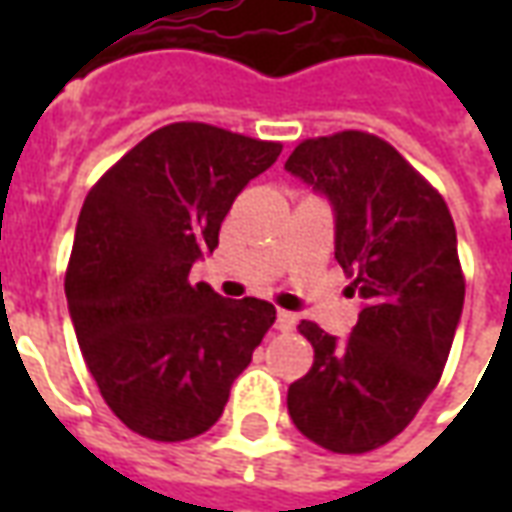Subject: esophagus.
Instances as JSON below:
<instances>
[{
	"label": "esophagus",
	"mask_w": 512,
	"mask_h": 512,
	"mask_svg": "<svg viewBox=\"0 0 512 512\" xmlns=\"http://www.w3.org/2000/svg\"><path fill=\"white\" fill-rule=\"evenodd\" d=\"M293 326H296V315L288 310H279L277 312V329L279 332H293Z\"/></svg>",
	"instance_id": "esophagus-1"
}]
</instances>
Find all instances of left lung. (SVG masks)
Instances as JSON below:
<instances>
[{"mask_svg": "<svg viewBox=\"0 0 512 512\" xmlns=\"http://www.w3.org/2000/svg\"><path fill=\"white\" fill-rule=\"evenodd\" d=\"M285 169L332 200L334 257L365 299L343 343L299 323L315 362L290 384V419L323 450L362 455L403 433L444 373L466 290L455 224L439 191L367 131L304 139Z\"/></svg>", "mask_w": 512, "mask_h": 512, "instance_id": "obj_1", "label": "left lung"}]
</instances>
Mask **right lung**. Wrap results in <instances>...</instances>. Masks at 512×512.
Wrapping results in <instances>:
<instances>
[{"label":"right lung","instance_id":"obj_1","mask_svg":"<svg viewBox=\"0 0 512 512\" xmlns=\"http://www.w3.org/2000/svg\"><path fill=\"white\" fill-rule=\"evenodd\" d=\"M279 142L208 123L147 134L98 178L79 213L65 296L106 406L139 436L186 441L222 417L230 386L277 321L263 299L191 285L235 197Z\"/></svg>","mask_w":512,"mask_h":512}]
</instances>
